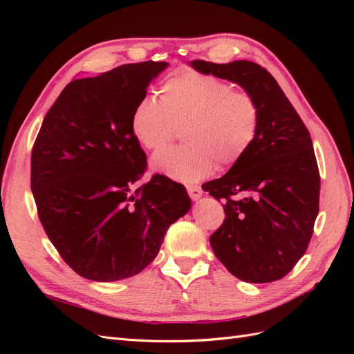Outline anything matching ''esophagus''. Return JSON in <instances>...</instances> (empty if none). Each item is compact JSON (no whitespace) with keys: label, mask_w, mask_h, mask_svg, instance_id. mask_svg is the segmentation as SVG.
<instances>
[{"label":"esophagus","mask_w":354,"mask_h":354,"mask_svg":"<svg viewBox=\"0 0 354 354\" xmlns=\"http://www.w3.org/2000/svg\"><path fill=\"white\" fill-rule=\"evenodd\" d=\"M186 189H187V194H189V196L194 199V201H196V199H199L201 196H202V189L199 187V186H194V185H189V186H186Z\"/></svg>","instance_id":"1"}]
</instances>
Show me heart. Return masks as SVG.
Returning <instances> with one entry per match:
<instances>
[{
	"label": "heart",
	"mask_w": 354,
	"mask_h": 354,
	"mask_svg": "<svg viewBox=\"0 0 354 354\" xmlns=\"http://www.w3.org/2000/svg\"><path fill=\"white\" fill-rule=\"evenodd\" d=\"M255 97L212 75L186 72L160 87L159 102H138L131 131L146 151L158 152L183 130L185 146L152 158L151 167L185 183L208 177L217 164L230 168L248 153L260 128Z\"/></svg>",
	"instance_id": "obj_1"
}]
</instances>
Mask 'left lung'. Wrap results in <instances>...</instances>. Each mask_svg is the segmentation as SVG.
I'll return each instance as SVG.
<instances>
[{"label": "left lung", "instance_id": "1", "mask_svg": "<svg viewBox=\"0 0 354 354\" xmlns=\"http://www.w3.org/2000/svg\"><path fill=\"white\" fill-rule=\"evenodd\" d=\"M190 65L238 82L261 112L248 153L207 185L211 196L226 201V217L209 236L212 251L241 281H279L304 255L319 212L320 176L312 137L279 84L257 63L194 60ZM239 193L243 198H232Z\"/></svg>", "mask_w": 354, "mask_h": 354}]
</instances>
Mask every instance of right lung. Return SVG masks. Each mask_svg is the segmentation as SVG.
I'll list each match as a JSON object with an SVG mask.
<instances>
[{
    "label": "right lung",
    "mask_w": 354,
    "mask_h": 354,
    "mask_svg": "<svg viewBox=\"0 0 354 354\" xmlns=\"http://www.w3.org/2000/svg\"><path fill=\"white\" fill-rule=\"evenodd\" d=\"M168 66L140 62L69 82L32 147L30 187L39 221L71 269L113 282L153 261L168 227L190 209L183 185L146 169L131 115Z\"/></svg>",
    "instance_id": "add662e5"
}]
</instances>
